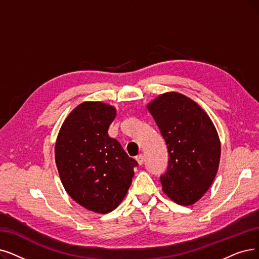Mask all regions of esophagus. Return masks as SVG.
I'll list each match as a JSON object with an SVG mask.
<instances>
[{
	"instance_id": "34e87169",
	"label": "esophagus",
	"mask_w": 259,
	"mask_h": 259,
	"mask_svg": "<svg viewBox=\"0 0 259 259\" xmlns=\"http://www.w3.org/2000/svg\"><path fill=\"white\" fill-rule=\"evenodd\" d=\"M136 160H137L138 164H139V165H141V164L143 163V161H144V157H143V155H142V154H139L138 156H136Z\"/></svg>"
}]
</instances>
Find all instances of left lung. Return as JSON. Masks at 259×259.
Listing matches in <instances>:
<instances>
[{"label":"left lung","instance_id":"left-lung-1","mask_svg":"<svg viewBox=\"0 0 259 259\" xmlns=\"http://www.w3.org/2000/svg\"><path fill=\"white\" fill-rule=\"evenodd\" d=\"M167 143L169 164L162 191L180 205L198 202L218 172L221 144L206 111L179 92H165L147 105Z\"/></svg>","mask_w":259,"mask_h":259}]
</instances>
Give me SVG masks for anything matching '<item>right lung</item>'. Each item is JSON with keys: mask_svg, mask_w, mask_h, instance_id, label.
<instances>
[{"mask_svg": "<svg viewBox=\"0 0 259 259\" xmlns=\"http://www.w3.org/2000/svg\"><path fill=\"white\" fill-rule=\"evenodd\" d=\"M117 109L103 102H82L61 125L55 161L67 193L88 210L105 214L126 195L137 161L108 136Z\"/></svg>", "mask_w": 259, "mask_h": 259, "instance_id": "add662e5", "label": "right lung"}]
</instances>
